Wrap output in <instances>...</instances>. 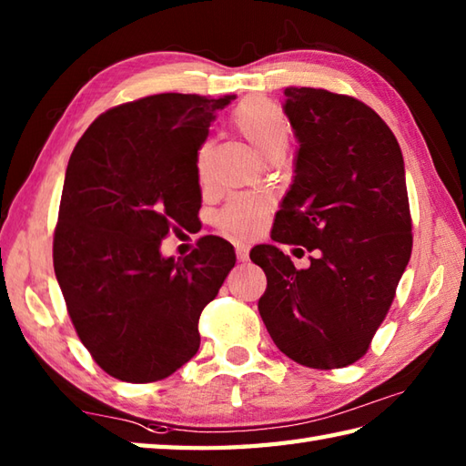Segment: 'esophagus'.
<instances>
[{
    "instance_id": "obj_1",
    "label": "esophagus",
    "mask_w": 466,
    "mask_h": 466,
    "mask_svg": "<svg viewBox=\"0 0 466 466\" xmlns=\"http://www.w3.org/2000/svg\"><path fill=\"white\" fill-rule=\"evenodd\" d=\"M248 252H250V246L248 244H242V242L236 244V258H238L240 262L248 260Z\"/></svg>"
}]
</instances>
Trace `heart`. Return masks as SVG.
Masks as SVG:
<instances>
[{
    "instance_id": "1",
    "label": "heart",
    "mask_w": 466,
    "mask_h": 466,
    "mask_svg": "<svg viewBox=\"0 0 466 466\" xmlns=\"http://www.w3.org/2000/svg\"><path fill=\"white\" fill-rule=\"evenodd\" d=\"M232 122L246 140L264 160L284 154L290 140V124L286 120L282 107L270 97L252 96L244 100L232 116ZM196 176L198 182L208 180V146L204 144L196 154ZM266 202L254 196H236L216 216L220 230L234 238H250L260 230L266 218Z\"/></svg>"
}]
</instances>
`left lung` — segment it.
<instances>
[{
	"label": "left lung",
	"instance_id": "left-lung-1",
	"mask_svg": "<svg viewBox=\"0 0 466 466\" xmlns=\"http://www.w3.org/2000/svg\"><path fill=\"white\" fill-rule=\"evenodd\" d=\"M299 137L292 187L272 240L300 244L306 270L270 244L250 252L266 274L258 310L274 344L309 369H342L366 354L412 252L400 146L372 107L322 87H286Z\"/></svg>",
	"mask_w": 466,
	"mask_h": 466
}]
</instances>
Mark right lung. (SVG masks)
<instances>
[{
	"instance_id": "1",
	"label": "right lung",
	"mask_w": 466,
	"mask_h": 466,
	"mask_svg": "<svg viewBox=\"0 0 466 466\" xmlns=\"http://www.w3.org/2000/svg\"><path fill=\"white\" fill-rule=\"evenodd\" d=\"M232 100L156 94L120 104L69 156L54 270L82 344L117 380L156 382L190 360L204 306L234 268V248L218 236L182 260L160 254L164 238L196 222V154Z\"/></svg>"
}]
</instances>
